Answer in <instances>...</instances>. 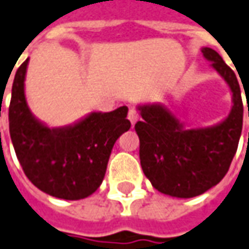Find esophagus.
Instances as JSON below:
<instances>
[{
  "label": "esophagus",
  "instance_id": "obj_1",
  "mask_svg": "<svg viewBox=\"0 0 249 249\" xmlns=\"http://www.w3.org/2000/svg\"><path fill=\"white\" fill-rule=\"evenodd\" d=\"M128 120L131 121V124L133 125L136 121L139 120V113L136 111V109H133V107H131L129 109V111H128Z\"/></svg>",
  "mask_w": 249,
  "mask_h": 249
}]
</instances>
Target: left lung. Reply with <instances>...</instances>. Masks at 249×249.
Instances as JSON below:
<instances>
[{"label": "left lung", "mask_w": 249, "mask_h": 249, "mask_svg": "<svg viewBox=\"0 0 249 249\" xmlns=\"http://www.w3.org/2000/svg\"><path fill=\"white\" fill-rule=\"evenodd\" d=\"M202 53L229 86L233 103L229 114L215 125L194 128L180 121L165 105L146 103L138 105L143 120L135 125L143 173L160 194L181 199L202 195L224 178L243 129L237 77L215 50L202 47Z\"/></svg>", "instance_id": "1"}]
</instances>
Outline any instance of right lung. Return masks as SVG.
<instances>
[{
	"label": "right lung",
	"instance_id": "obj_1",
	"mask_svg": "<svg viewBox=\"0 0 249 249\" xmlns=\"http://www.w3.org/2000/svg\"><path fill=\"white\" fill-rule=\"evenodd\" d=\"M28 61L15 75L9 106V133L18 162L42 192L65 200L84 199L102 184L116 140L131 128L128 107L91 111L73 124L49 126L27 103Z\"/></svg>",
	"mask_w": 249,
	"mask_h": 249
}]
</instances>
